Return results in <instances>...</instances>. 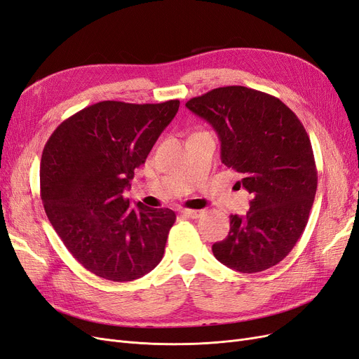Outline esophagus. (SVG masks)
<instances>
[{"label": "esophagus", "mask_w": 359, "mask_h": 359, "mask_svg": "<svg viewBox=\"0 0 359 359\" xmlns=\"http://www.w3.org/2000/svg\"><path fill=\"white\" fill-rule=\"evenodd\" d=\"M204 215V210H192V209H184L182 210V216L191 217V219H198Z\"/></svg>", "instance_id": "34e87169"}]
</instances>
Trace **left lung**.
Instances as JSON below:
<instances>
[{"label":"left lung","mask_w":359,"mask_h":359,"mask_svg":"<svg viewBox=\"0 0 359 359\" xmlns=\"http://www.w3.org/2000/svg\"><path fill=\"white\" fill-rule=\"evenodd\" d=\"M187 107L213 126L222 163L252 194L249 212L229 216V233L212 246L213 255L240 273L274 267L302 237L318 188L303 123L279 98L246 86L212 89Z\"/></svg>","instance_id":"1"}]
</instances>
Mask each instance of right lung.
I'll use <instances>...</instances> for the list:
<instances>
[{
  "instance_id": "right-lung-1",
  "label": "right lung",
  "mask_w": 359,
  "mask_h": 359,
  "mask_svg": "<svg viewBox=\"0 0 359 359\" xmlns=\"http://www.w3.org/2000/svg\"><path fill=\"white\" fill-rule=\"evenodd\" d=\"M179 104H92L57 126L43 149L46 215L68 252L102 279L135 280L164 257L176 213L131 207L122 194Z\"/></svg>"
}]
</instances>
